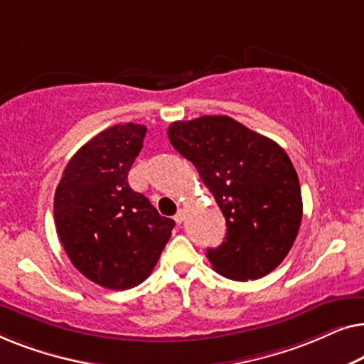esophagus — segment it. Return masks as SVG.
<instances>
[{
	"instance_id": "1",
	"label": "esophagus",
	"mask_w": 364,
	"mask_h": 364,
	"mask_svg": "<svg viewBox=\"0 0 364 364\" xmlns=\"http://www.w3.org/2000/svg\"><path fill=\"white\" fill-rule=\"evenodd\" d=\"M183 218H186V210H183V208H181V210H178L176 215H173V220H176L177 223H182Z\"/></svg>"
}]
</instances>
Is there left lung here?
I'll return each mask as SVG.
<instances>
[{
	"label": "left lung",
	"mask_w": 364,
	"mask_h": 364,
	"mask_svg": "<svg viewBox=\"0 0 364 364\" xmlns=\"http://www.w3.org/2000/svg\"><path fill=\"white\" fill-rule=\"evenodd\" d=\"M167 136L196 166L225 217L222 245L207 250L213 270L237 282L275 270L303 215L300 182L287 152L228 116L172 122Z\"/></svg>",
	"instance_id": "1"
}]
</instances>
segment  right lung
<instances>
[{"label": "right lung", "instance_id": "1", "mask_svg": "<svg viewBox=\"0 0 364 364\" xmlns=\"http://www.w3.org/2000/svg\"><path fill=\"white\" fill-rule=\"evenodd\" d=\"M146 132L132 122L99 132L71 157L54 193L64 252L84 277L109 290L146 280L176 225L129 187Z\"/></svg>", "mask_w": 364, "mask_h": 364}]
</instances>
